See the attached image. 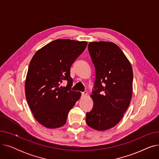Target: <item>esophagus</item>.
Segmentation results:
<instances>
[{"label":"esophagus","mask_w":159,"mask_h":159,"mask_svg":"<svg viewBox=\"0 0 159 159\" xmlns=\"http://www.w3.org/2000/svg\"><path fill=\"white\" fill-rule=\"evenodd\" d=\"M81 94H82V97H86L87 95L88 92H87V91H84V92H82Z\"/></svg>","instance_id":"34e87169"}]
</instances>
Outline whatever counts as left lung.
I'll use <instances>...</instances> for the list:
<instances>
[{
    "label": "left lung",
    "mask_w": 159,
    "mask_h": 159,
    "mask_svg": "<svg viewBox=\"0 0 159 159\" xmlns=\"http://www.w3.org/2000/svg\"><path fill=\"white\" fill-rule=\"evenodd\" d=\"M88 51L95 68L91 95L93 107L86 113V123L96 130L114 127L129 107L133 90L132 67L120 48L110 42H93Z\"/></svg>",
    "instance_id": "8db88e82"
}]
</instances>
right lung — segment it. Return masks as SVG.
I'll return each mask as SVG.
<instances>
[{
  "label": "right lung",
  "instance_id": "add662e5",
  "mask_svg": "<svg viewBox=\"0 0 159 159\" xmlns=\"http://www.w3.org/2000/svg\"><path fill=\"white\" fill-rule=\"evenodd\" d=\"M86 41L57 39L33 55L25 83L26 100L35 119L48 128L65 124L68 113L80 98L79 91L71 90L70 68L84 51ZM64 80L66 87L60 86Z\"/></svg>",
  "mask_w": 159,
  "mask_h": 159
}]
</instances>
